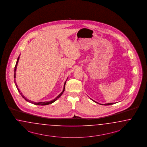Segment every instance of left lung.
Masks as SVG:
<instances>
[{"label":"left lung","instance_id":"left-lung-1","mask_svg":"<svg viewBox=\"0 0 147 147\" xmlns=\"http://www.w3.org/2000/svg\"><path fill=\"white\" fill-rule=\"evenodd\" d=\"M94 102H95L97 103H98L96 102V101H94L93 100ZM98 104H100V105H101V104H100V103H98ZM113 104H114L113 103H106V104H104V105H105V106H107V105H113Z\"/></svg>","mask_w":147,"mask_h":147}]
</instances>
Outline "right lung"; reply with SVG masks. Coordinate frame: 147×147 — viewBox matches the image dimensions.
<instances>
[{
  "label": "right lung",
  "mask_w": 147,
  "mask_h": 147,
  "mask_svg": "<svg viewBox=\"0 0 147 147\" xmlns=\"http://www.w3.org/2000/svg\"><path fill=\"white\" fill-rule=\"evenodd\" d=\"M19 57H20V55L19 56V57H18V59H17V61L16 64V66H15V67H14V79H15V78H16V69H17V65H18L19 60ZM66 81H67V80H66ZM66 81H65V84H64V86H63V90H62V92H61V93L60 94L58 95V96H57L55 99H54L53 100H51V101H46V102H36L32 101L31 100H28V99H27V98H25V97L24 96V95H22V93H20V91L19 90V89L18 88V86L17 85V83H16V80H15V79H14V83H15V84H16V86L17 88L18 89V92H19V93H20V95H22V98H24L26 101H27V102L31 103H33V104H34V105H36L44 106V105H49V104H51V103H53L54 102H55L57 100H58V98H60V97L61 96V95H62L63 93V92L65 91V85H66Z\"/></svg>",
  "instance_id": "right-lung-1"
}]
</instances>
